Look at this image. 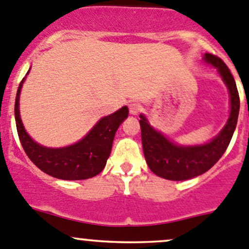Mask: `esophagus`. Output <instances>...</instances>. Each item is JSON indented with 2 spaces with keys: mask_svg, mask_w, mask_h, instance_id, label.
I'll list each match as a JSON object with an SVG mask.
<instances>
[{
  "mask_svg": "<svg viewBox=\"0 0 249 249\" xmlns=\"http://www.w3.org/2000/svg\"><path fill=\"white\" fill-rule=\"evenodd\" d=\"M129 110H130V114L137 115L141 112V106L139 104H130Z\"/></svg>",
  "mask_w": 249,
  "mask_h": 249,
  "instance_id": "esophagus-1",
  "label": "esophagus"
}]
</instances>
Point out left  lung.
Here are the masks:
<instances>
[{
	"label": "left lung",
	"instance_id": "obj_1",
	"mask_svg": "<svg viewBox=\"0 0 249 249\" xmlns=\"http://www.w3.org/2000/svg\"><path fill=\"white\" fill-rule=\"evenodd\" d=\"M203 61L215 67L230 95V114L222 131L207 143L179 145L172 142L140 114L141 136L145 161L153 173L170 180H185L202 175L222 158L236 129L240 110V97L231 72L222 59L215 55H203Z\"/></svg>",
	"mask_w": 249,
	"mask_h": 249
}]
</instances>
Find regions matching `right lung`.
Listing matches in <instances>:
<instances>
[{
    "instance_id": "right-lung-1",
    "label": "right lung",
    "mask_w": 249,
    "mask_h": 249,
    "mask_svg": "<svg viewBox=\"0 0 249 249\" xmlns=\"http://www.w3.org/2000/svg\"><path fill=\"white\" fill-rule=\"evenodd\" d=\"M24 80L25 78L18 88L14 112L19 140L30 160L41 171L59 179H88L99 175L106 166L114 135L120 124L129 115V108L124 106L117 112L101 118L95 126L74 144L62 148H48L32 140L22 125L19 99Z\"/></svg>"
}]
</instances>
